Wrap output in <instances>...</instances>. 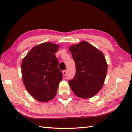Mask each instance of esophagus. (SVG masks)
I'll list each match as a JSON object with an SVG mask.
<instances>
[{
	"label": "esophagus",
	"mask_w": 132,
	"mask_h": 132,
	"mask_svg": "<svg viewBox=\"0 0 132 132\" xmlns=\"http://www.w3.org/2000/svg\"><path fill=\"white\" fill-rule=\"evenodd\" d=\"M62 73H63V75H66V73H67V71L66 70H63V71H62Z\"/></svg>",
	"instance_id": "34e87169"
}]
</instances>
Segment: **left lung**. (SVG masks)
<instances>
[{"label": "left lung", "mask_w": 132, "mask_h": 132, "mask_svg": "<svg viewBox=\"0 0 132 132\" xmlns=\"http://www.w3.org/2000/svg\"><path fill=\"white\" fill-rule=\"evenodd\" d=\"M69 50L76 68L69 85L78 97H92L100 90L105 79L107 64L104 55L86 41L70 46Z\"/></svg>", "instance_id": "8db88e82"}]
</instances>
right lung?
I'll use <instances>...</instances> for the list:
<instances>
[{"instance_id":"1","label":"right lung","mask_w":132,"mask_h":132,"mask_svg":"<svg viewBox=\"0 0 132 132\" xmlns=\"http://www.w3.org/2000/svg\"><path fill=\"white\" fill-rule=\"evenodd\" d=\"M59 47L51 43L39 44L30 50L22 62L24 86L30 95L40 102L52 99L62 80V72L58 69V60L54 54Z\"/></svg>"}]
</instances>
